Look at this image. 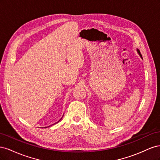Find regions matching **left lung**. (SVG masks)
<instances>
[{
  "label": "left lung",
  "instance_id": "obj_1",
  "mask_svg": "<svg viewBox=\"0 0 160 160\" xmlns=\"http://www.w3.org/2000/svg\"><path fill=\"white\" fill-rule=\"evenodd\" d=\"M137 51H138V52L139 53V56L142 57V55H141V53H140V51L138 50V49H137Z\"/></svg>",
  "mask_w": 160,
  "mask_h": 160
}]
</instances>
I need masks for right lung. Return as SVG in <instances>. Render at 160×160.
I'll return each instance as SVG.
<instances>
[{
    "label": "right lung",
    "instance_id": "obj_1",
    "mask_svg": "<svg viewBox=\"0 0 160 160\" xmlns=\"http://www.w3.org/2000/svg\"><path fill=\"white\" fill-rule=\"evenodd\" d=\"M62 118H61V119H62ZM61 119L59 121H61ZM58 122H57V123H58Z\"/></svg>",
    "mask_w": 160,
    "mask_h": 160
}]
</instances>
